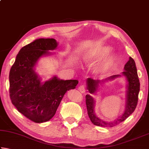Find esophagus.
I'll list each match as a JSON object with an SVG mask.
<instances>
[{
    "instance_id": "1",
    "label": "esophagus",
    "mask_w": 149,
    "mask_h": 149,
    "mask_svg": "<svg viewBox=\"0 0 149 149\" xmlns=\"http://www.w3.org/2000/svg\"><path fill=\"white\" fill-rule=\"evenodd\" d=\"M78 89H79V91L81 93H85V86L84 85H81L80 86L78 87Z\"/></svg>"
}]
</instances>
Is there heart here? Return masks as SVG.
<instances>
[{
  "label": "heart",
  "mask_w": 149,
  "mask_h": 149,
  "mask_svg": "<svg viewBox=\"0 0 149 149\" xmlns=\"http://www.w3.org/2000/svg\"><path fill=\"white\" fill-rule=\"evenodd\" d=\"M112 48L109 46H96L93 47L85 54L84 61L87 65H92L109 54ZM116 60V56L114 54H109L97 65L95 68V72L100 76L107 75L114 65Z\"/></svg>",
  "instance_id": "obj_1"
}]
</instances>
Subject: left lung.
Wrapping results in <instances>:
<instances>
[{
    "instance_id": "1",
    "label": "left lung",
    "mask_w": 149,
    "mask_h": 149,
    "mask_svg": "<svg viewBox=\"0 0 149 149\" xmlns=\"http://www.w3.org/2000/svg\"><path fill=\"white\" fill-rule=\"evenodd\" d=\"M123 76L125 78L127 85H126V102L125 110L123 114L118 117L117 119L112 122H105L100 119L96 115L95 112V100L94 98L90 95H87L85 97L86 99V105L87 113L89 115L91 122L93 124L102 127H113L115 125L122 122L126 118L134 112L138 101V95L140 90V83L139 79L137 68L135 65V62L132 57H130L128 62L126 63L124 66V71L121 75H112L104 80H94L92 78H87L86 81L87 89L91 94H95L98 90L99 84H103L105 82L111 81L117 77Z\"/></svg>"
}]
</instances>
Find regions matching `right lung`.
<instances>
[{
    "mask_svg": "<svg viewBox=\"0 0 149 149\" xmlns=\"http://www.w3.org/2000/svg\"><path fill=\"white\" fill-rule=\"evenodd\" d=\"M54 39H38L20 49L9 74L10 97L20 113L35 123L54 116L67 91L74 89L77 80H63L56 75L42 82L35 72L38 60L51 55L58 47Z\"/></svg>",
    "mask_w": 149,
    "mask_h": 149,
    "instance_id": "obj_1",
    "label": "right lung"
}]
</instances>
